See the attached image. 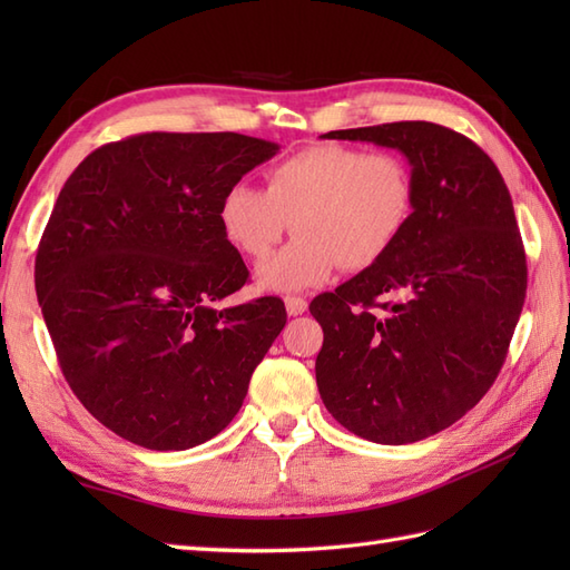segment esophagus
I'll return each instance as SVG.
<instances>
[{"instance_id": "34e87169", "label": "esophagus", "mask_w": 570, "mask_h": 570, "mask_svg": "<svg viewBox=\"0 0 570 570\" xmlns=\"http://www.w3.org/2000/svg\"><path fill=\"white\" fill-rule=\"evenodd\" d=\"M284 304H286L288 316H301V313H306V308H308L306 298H301V296H286Z\"/></svg>"}]
</instances>
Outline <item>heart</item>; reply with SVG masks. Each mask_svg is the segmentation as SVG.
Masks as SVG:
<instances>
[{
  "instance_id": "heart-1",
  "label": "heart",
  "mask_w": 570,
  "mask_h": 570,
  "mask_svg": "<svg viewBox=\"0 0 570 570\" xmlns=\"http://www.w3.org/2000/svg\"><path fill=\"white\" fill-rule=\"evenodd\" d=\"M264 180V190L227 188L217 205L223 235L254 262L296 227L292 245L257 269L264 292L321 286L337 264L367 272L390 257L414 220L416 178L394 151L318 144L266 168Z\"/></svg>"
}]
</instances>
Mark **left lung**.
<instances>
[{
  "instance_id": "obj_1",
  "label": "left lung",
  "mask_w": 570,
  "mask_h": 570,
  "mask_svg": "<svg viewBox=\"0 0 570 570\" xmlns=\"http://www.w3.org/2000/svg\"><path fill=\"white\" fill-rule=\"evenodd\" d=\"M323 137L402 151L416 178V210L382 264L313 298L323 328L321 399L360 439H429L488 394L522 316L527 257L512 196L490 156L441 125Z\"/></svg>"
}]
</instances>
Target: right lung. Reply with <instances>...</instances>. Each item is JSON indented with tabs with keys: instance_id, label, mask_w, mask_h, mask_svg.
<instances>
[{
	"instance_id": "right-lung-1",
	"label": "right lung",
	"mask_w": 570,
	"mask_h": 570,
	"mask_svg": "<svg viewBox=\"0 0 570 570\" xmlns=\"http://www.w3.org/2000/svg\"><path fill=\"white\" fill-rule=\"evenodd\" d=\"M276 151L235 131H149L95 149L60 188L36 294L70 390L125 441H210L282 333V298L220 306L249 272L217 223L225 190Z\"/></svg>"
}]
</instances>
